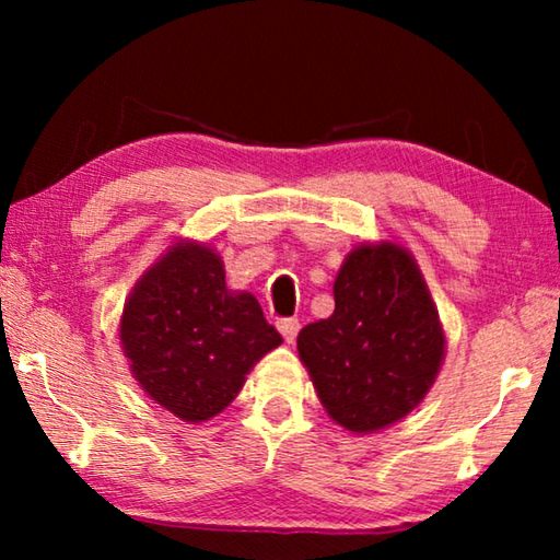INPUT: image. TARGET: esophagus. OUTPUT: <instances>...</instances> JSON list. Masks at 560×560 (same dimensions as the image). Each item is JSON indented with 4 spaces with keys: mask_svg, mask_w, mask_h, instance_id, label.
<instances>
[{
    "mask_svg": "<svg viewBox=\"0 0 560 560\" xmlns=\"http://www.w3.org/2000/svg\"><path fill=\"white\" fill-rule=\"evenodd\" d=\"M279 330H281V336H283V340H287V343H293V340H296V334H299V320L296 318H281Z\"/></svg>",
    "mask_w": 560,
    "mask_h": 560,
    "instance_id": "obj_1",
    "label": "esophagus"
}]
</instances>
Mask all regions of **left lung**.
I'll return each instance as SVG.
<instances>
[{
    "label": "left lung",
    "instance_id": "8db88e82",
    "mask_svg": "<svg viewBox=\"0 0 560 560\" xmlns=\"http://www.w3.org/2000/svg\"><path fill=\"white\" fill-rule=\"evenodd\" d=\"M334 299V316L301 328V363L340 428H390L424 400L447 353L428 281L410 249L363 242L340 264Z\"/></svg>",
    "mask_w": 560,
    "mask_h": 560
}]
</instances>
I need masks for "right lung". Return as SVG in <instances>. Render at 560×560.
<instances>
[{
	"label": "right lung",
	"instance_id": "1",
	"mask_svg": "<svg viewBox=\"0 0 560 560\" xmlns=\"http://www.w3.org/2000/svg\"><path fill=\"white\" fill-rule=\"evenodd\" d=\"M118 336L143 393L189 424L230 407L252 368L283 343L254 293L226 287L220 252L197 240L173 242L143 271Z\"/></svg>",
	"mask_w": 560,
	"mask_h": 560
}]
</instances>
